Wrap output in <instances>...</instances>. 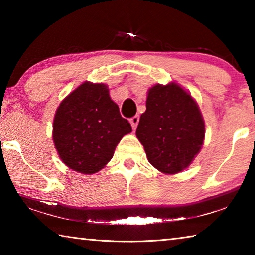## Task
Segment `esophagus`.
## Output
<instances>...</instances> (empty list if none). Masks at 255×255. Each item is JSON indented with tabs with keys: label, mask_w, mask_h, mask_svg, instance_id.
I'll use <instances>...</instances> for the list:
<instances>
[{
	"label": "esophagus",
	"mask_w": 255,
	"mask_h": 255,
	"mask_svg": "<svg viewBox=\"0 0 255 255\" xmlns=\"http://www.w3.org/2000/svg\"><path fill=\"white\" fill-rule=\"evenodd\" d=\"M138 123H139V117H138V116H133L132 118H130V124H131V127H132L133 130L136 129Z\"/></svg>",
	"instance_id": "esophagus-1"
}]
</instances>
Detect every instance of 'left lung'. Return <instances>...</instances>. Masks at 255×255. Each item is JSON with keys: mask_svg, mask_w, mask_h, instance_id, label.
<instances>
[{"mask_svg": "<svg viewBox=\"0 0 255 255\" xmlns=\"http://www.w3.org/2000/svg\"><path fill=\"white\" fill-rule=\"evenodd\" d=\"M136 135L148 162L163 173L175 174L199 153L205 123L197 103L181 86L157 84L148 91Z\"/></svg>", "mask_w": 255, "mask_h": 255, "instance_id": "8db88e82", "label": "left lung"}]
</instances>
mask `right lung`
Here are the masks:
<instances>
[{
    "instance_id": "add662e5",
    "label": "right lung",
    "mask_w": 255,
    "mask_h": 255,
    "mask_svg": "<svg viewBox=\"0 0 255 255\" xmlns=\"http://www.w3.org/2000/svg\"><path fill=\"white\" fill-rule=\"evenodd\" d=\"M131 131L107 85L84 82L56 111L53 138L59 157L72 170L93 174L114 156L120 139Z\"/></svg>"
}]
</instances>
